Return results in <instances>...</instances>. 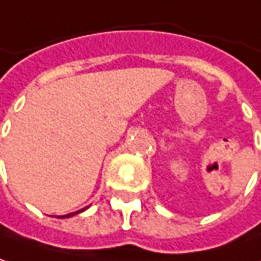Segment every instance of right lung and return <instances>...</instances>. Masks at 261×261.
Masks as SVG:
<instances>
[{"instance_id": "obj_1", "label": "right lung", "mask_w": 261, "mask_h": 261, "mask_svg": "<svg viewBox=\"0 0 261 261\" xmlns=\"http://www.w3.org/2000/svg\"><path fill=\"white\" fill-rule=\"evenodd\" d=\"M86 207H83V209H81V211H77V212H73V214H68V215H62V217H58V218H68V217H73V215H76V214H81V212H83Z\"/></svg>"}]
</instances>
